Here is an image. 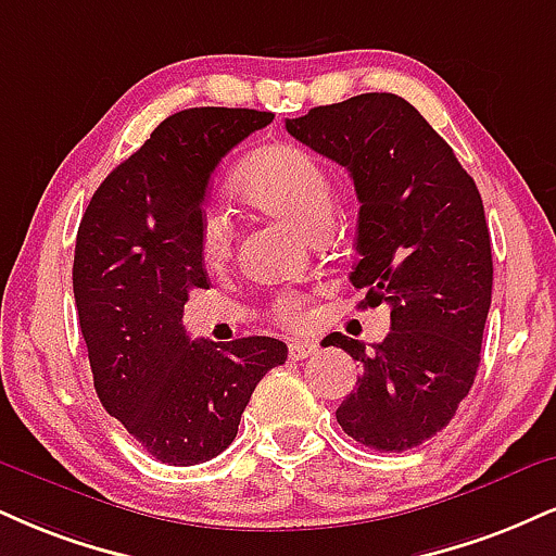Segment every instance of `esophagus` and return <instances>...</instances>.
<instances>
[{
  "instance_id": "esophagus-1",
  "label": "esophagus",
  "mask_w": 556,
  "mask_h": 556,
  "mask_svg": "<svg viewBox=\"0 0 556 556\" xmlns=\"http://www.w3.org/2000/svg\"><path fill=\"white\" fill-rule=\"evenodd\" d=\"M313 352H316V344L313 342H290V346H287L290 359H305V357H311Z\"/></svg>"
}]
</instances>
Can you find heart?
<instances>
[{
    "mask_svg": "<svg viewBox=\"0 0 556 556\" xmlns=\"http://www.w3.org/2000/svg\"><path fill=\"white\" fill-rule=\"evenodd\" d=\"M232 191L253 210L271 214L311 238L329 227L331 180L326 176L324 165L300 147L271 144L258 150L240 165L232 178ZM199 251L210 269H219L230 258L232 225L225 214H204L202 230H199ZM274 316L282 324H300L305 316L303 298H277Z\"/></svg>",
    "mask_w": 556,
    "mask_h": 556,
    "instance_id": "obj_1",
    "label": "heart"
}]
</instances>
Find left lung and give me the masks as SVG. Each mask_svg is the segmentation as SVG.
Returning <instances> with one entry per match:
<instances>
[{
  "instance_id": "left-lung-1",
  "label": "left lung",
  "mask_w": 556,
  "mask_h": 556,
  "mask_svg": "<svg viewBox=\"0 0 556 556\" xmlns=\"http://www.w3.org/2000/svg\"><path fill=\"white\" fill-rule=\"evenodd\" d=\"M287 131L350 170L359 199L352 285L363 307H391L372 352L344 333L363 367L337 409L350 438L380 453L422 445L456 417L477 378L492 303V245L479 189L422 113L391 92H365L305 116Z\"/></svg>"
}]
</instances>
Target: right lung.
Returning a JSON list of instances; mask_svg holds the SVG:
<instances>
[{"instance_id": "1", "label": "right lung", "mask_w": 556, "mask_h": 556, "mask_svg": "<svg viewBox=\"0 0 556 556\" xmlns=\"http://www.w3.org/2000/svg\"><path fill=\"white\" fill-rule=\"evenodd\" d=\"M271 118L253 109L173 113L98 186L79 223L72 287L96 393L168 466L219 456L253 388L287 359L279 339L191 342L180 320L189 292L210 287L199 230L212 173Z\"/></svg>"}]
</instances>
